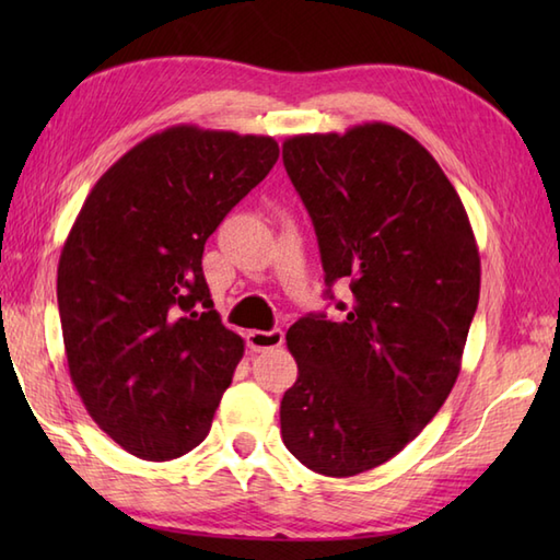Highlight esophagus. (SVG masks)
<instances>
[{
    "label": "esophagus",
    "mask_w": 560,
    "mask_h": 560,
    "mask_svg": "<svg viewBox=\"0 0 560 560\" xmlns=\"http://www.w3.org/2000/svg\"><path fill=\"white\" fill-rule=\"evenodd\" d=\"M283 343V331L281 329H253L247 331V347L253 351H269V349H279Z\"/></svg>",
    "instance_id": "obj_1"
}]
</instances>
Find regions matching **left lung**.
Wrapping results in <instances>:
<instances>
[{
    "label": "left lung",
    "instance_id": "8db88e82",
    "mask_svg": "<svg viewBox=\"0 0 560 560\" xmlns=\"http://www.w3.org/2000/svg\"><path fill=\"white\" fill-rule=\"evenodd\" d=\"M283 165L311 213L327 295L347 279V317L307 315L287 331L299 380L281 399L291 455L355 477L407 447L457 383L479 305L481 259L467 211L411 135L365 122L295 135Z\"/></svg>",
    "mask_w": 560,
    "mask_h": 560
}]
</instances>
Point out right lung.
<instances>
[{
    "instance_id": "add662e5",
    "label": "right lung",
    "mask_w": 560,
    "mask_h": 560,
    "mask_svg": "<svg viewBox=\"0 0 560 560\" xmlns=\"http://www.w3.org/2000/svg\"><path fill=\"white\" fill-rule=\"evenodd\" d=\"M279 159L271 137L175 125L93 185L57 267L71 383L129 455L165 462L207 438L245 343L201 271L207 237Z\"/></svg>"
}]
</instances>
